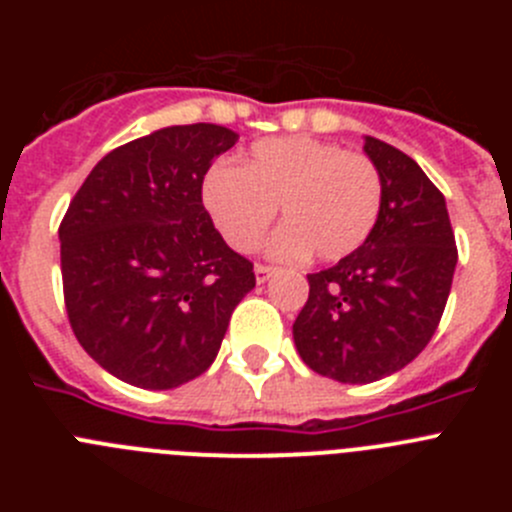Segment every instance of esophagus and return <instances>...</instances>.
<instances>
[{"label":"esophagus","instance_id":"34e87169","mask_svg":"<svg viewBox=\"0 0 512 512\" xmlns=\"http://www.w3.org/2000/svg\"><path fill=\"white\" fill-rule=\"evenodd\" d=\"M253 271H256V282L264 284L266 279H269L277 269H274V266H266V264H256V266H253Z\"/></svg>","mask_w":512,"mask_h":512}]
</instances>
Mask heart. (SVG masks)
Listing matches in <instances>:
<instances>
[{
    "mask_svg": "<svg viewBox=\"0 0 512 512\" xmlns=\"http://www.w3.org/2000/svg\"><path fill=\"white\" fill-rule=\"evenodd\" d=\"M382 197V174L366 153L307 135L259 140L241 169L217 164L202 184L212 223L235 251L259 246L279 207L287 223L271 241L279 259L351 256L372 235Z\"/></svg>",
    "mask_w": 512,
    "mask_h": 512,
    "instance_id": "obj_1",
    "label": "heart"
}]
</instances>
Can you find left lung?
I'll use <instances>...</instances> for the list:
<instances>
[{
	"mask_svg": "<svg viewBox=\"0 0 512 512\" xmlns=\"http://www.w3.org/2000/svg\"><path fill=\"white\" fill-rule=\"evenodd\" d=\"M382 174L372 235L330 269L307 274L310 295L292 333L312 372L369 384L408 366L441 323L456 269L446 200L408 153L366 138Z\"/></svg>",
	"mask_w": 512,
	"mask_h": 512,
	"instance_id": "8db88e82",
	"label": "left lung"
}]
</instances>
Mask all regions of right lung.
Segmentation results:
<instances>
[{
  "label": "right lung",
  "instance_id": "1",
  "mask_svg": "<svg viewBox=\"0 0 512 512\" xmlns=\"http://www.w3.org/2000/svg\"><path fill=\"white\" fill-rule=\"evenodd\" d=\"M194 122L130 140L99 161L63 215V302L76 341L143 390L192 382L215 361L235 305L256 287L202 205L212 161L235 146Z\"/></svg>",
  "mask_w": 512,
  "mask_h": 512
}]
</instances>
